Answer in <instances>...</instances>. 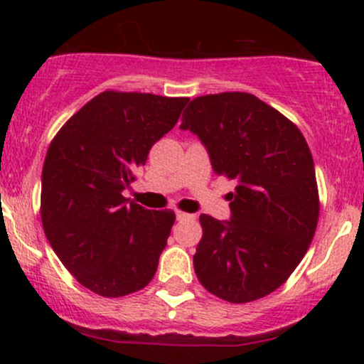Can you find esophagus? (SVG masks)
<instances>
[{
	"label": "esophagus",
	"instance_id": "obj_1",
	"mask_svg": "<svg viewBox=\"0 0 364 364\" xmlns=\"http://www.w3.org/2000/svg\"><path fill=\"white\" fill-rule=\"evenodd\" d=\"M190 216L192 215H188V213H185V211H176V218L178 220H186V218H190Z\"/></svg>",
	"mask_w": 364,
	"mask_h": 364
}]
</instances>
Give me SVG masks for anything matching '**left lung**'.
Returning a JSON list of instances; mask_svg holds the SVG:
<instances>
[{
    "instance_id": "1",
    "label": "left lung",
    "mask_w": 364,
    "mask_h": 364,
    "mask_svg": "<svg viewBox=\"0 0 364 364\" xmlns=\"http://www.w3.org/2000/svg\"><path fill=\"white\" fill-rule=\"evenodd\" d=\"M213 171L236 181L230 222L200 215L193 267L205 291L250 303L287 282L314 240L318 188L306 139L289 117L252 93L204 95L183 112Z\"/></svg>"
}]
</instances>
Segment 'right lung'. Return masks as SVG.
I'll return each mask as SVG.
<instances>
[{
	"label": "right lung",
	"mask_w": 364,
	"mask_h": 364,
	"mask_svg": "<svg viewBox=\"0 0 364 364\" xmlns=\"http://www.w3.org/2000/svg\"><path fill=\"white\" fill-rule=\"evenodd\" d=\"M188 98L104 91L60 128L42 171L43 232L80 285L104 297L144 289L174 225L171 209L128 203L123 190Z\"/></svg>",
	"instance_id": "right-lung-1"
}]
</instances>
